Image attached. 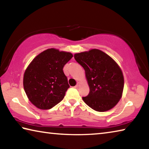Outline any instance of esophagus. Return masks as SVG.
Instances as JSON below:
<instances>
[{"mask_svg":"<svg viewBox=\"0 0 149 149\" xmlns=\"http://www.w3.org/2000/svg\"><path fill=\"white\" fill-rule=\"evenodd\" d=\"M79 84H79V82H78V83H77V85H75V86L74 87H75V88H78V87H79Z\"/></svg>","mask_w":149,"mask_h":149,"instance_id":"1","label":"esophagus"}]
</instances>
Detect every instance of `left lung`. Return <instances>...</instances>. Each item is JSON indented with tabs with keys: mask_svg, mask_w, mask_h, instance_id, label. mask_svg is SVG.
Returning <instances> with one entry per match:
<instances>
[{
	"mask_svg": "<svg viewBox=\"0 0 149 149\" xmlns=\"http://www.w3.org/2000/svg\"><path fill=\"white\" fill-rule=\"evenodd\" d=\"M84 68L90 91L82 99L92 109L105 112L114 107L122 97L124 79L122 70L112 58L99 49L74 54Z\"/></svg>",
	"mask_w": 149,
	"mask_h": 149,
	"instance_id": "8db88e82",
	"label": "left lung"
}]
</instances>
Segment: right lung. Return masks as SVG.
Masks as SVG:
<instances>
[{"label":"right lung","mask_w":149,"mask_h":149,"mask_svg":"<svg viewBox=\"0 0 149 149\" xmlns=\"http://www.w3.org/2000/svg\"><path fill=\"white\" fill-rule=\"evenodd\" d=\"M73 57L70 52L49 49L35 58L24 75V88L37 108L50 109L64 99L70 87L63 68Z\"/></svg>","instance_id":"right-lung-1"}]
</instances>
